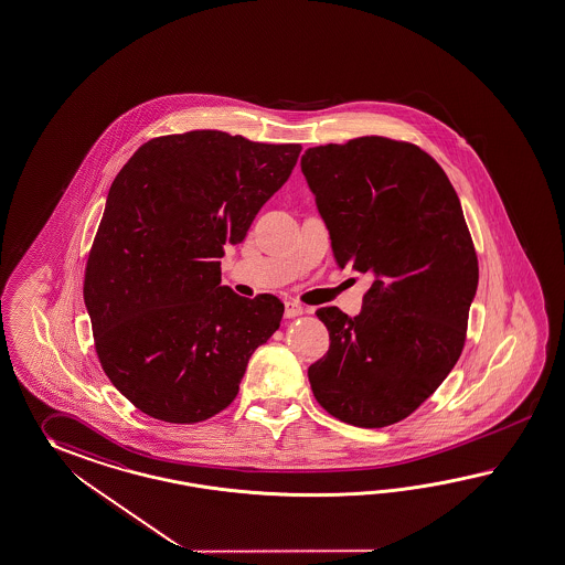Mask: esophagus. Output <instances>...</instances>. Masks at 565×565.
<instances>
[{"instance_id":"obj_1","label":"esophagus","mask_w":565,"mask_h":565,"mask_svg":"<svg viewBox=\"0 0 565 565\" xmlns=\"http://www.w3.org/2000/svg\"><path fill=\"white\" fill-rule=\"evenodd\" d=\"M303 308L298 302H286V318L302 317Z\"/></svg>"}]
</instances>
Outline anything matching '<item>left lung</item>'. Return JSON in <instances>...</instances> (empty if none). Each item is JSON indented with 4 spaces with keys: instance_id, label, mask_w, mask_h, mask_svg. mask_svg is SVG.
Masks as SVG:
<instances>
[{
    "instance_id": "obj_1",
    "label": "left lung",
    "mask_w": 565,
    "mask_h": 565,
    "mask_svg": "<svg viewBox=\"0 0 565 565\" xmlns=\"http://www.w3.org/2000/svg\"><path fill=\"white\" fill-rule=\"evenodd\" d=\"M300 167L334 262L373 277L358 317L318 308L331 347L308 367L310 387L347 425H394L443 384L466 343L478 257L461 202L433 157L390 138L315 147Z\"/></svg>"
}]
</instances>
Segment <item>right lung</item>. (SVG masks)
I'll return each instance as SVG.
<instances>
[{
	"label": "right lung",
	"instance_id": "obj_1",
	"mask_svg": "<svg viewBox=\"0 0 565 565\" xmlns=\"http://www.w3.org/2000/svg\"><path fill=\"white\" fill-rule=\"evenodd\" d=\"M300 151L193 130L152 138L116 175L83 300L104 372L140 413L175 425L221 413L279 329L284 303L221 286V259Z\"/></svg>",
	"mask_w": 565,
	"mask_h": 565
}]
</instances>
